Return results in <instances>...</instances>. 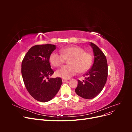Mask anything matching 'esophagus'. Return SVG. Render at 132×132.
<instances>
[{"mask_svg": "<svg viewBox=\"0 0 132 132\" xmlns=\"http://www.w3.org/2000/svg\"><path fill=\"white\" fill-rule=\"evenodd\" d=\"M68 81V79H62V81L63 82H66Z\"/></svg>", "mask_w": 132, "mask_h": 132, "instance_id": "1", "label": "esophagus"}]
</instances>
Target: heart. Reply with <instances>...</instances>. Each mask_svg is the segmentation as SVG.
<instances>
[{
    "instance_id": "heart-1",
    "label": "heart",
    "mask_w": 132,
    "mask_h": 132,
    "mask_svg": "<svg viewBox=\"0 0 132 132\" xmlns=\"http://www.w3.org/2000/svg\"><path fill=\"white\" fill-rule=\"evenodd\" d=\"M60 53L52 52L50 55L49 61L53 67H58L69 59V65L63 66L57 70L55 74L63 79H69L78 73H84L88 70L93 63V57L85 52L82 48L77 46H70L60 50Z\"/></svg>"
}]
</instances>
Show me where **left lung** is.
<instances>
[{
	"mask_svg": "<svg viewBox=\"0 0 132 132\" xmlns=\"http://www.w3.org/2000/svg\"><path fill=\"white\" fill-rule=\"evenodd\" d=\"M93 50L94 62L91 68L85 74V79L78 80L75 91L84 98L91 99L101 93L107 81L108 66L105 55L95 45L90 42Z\"/></svg>",
	"mask_w": 132,
	"mask_h": 132,
	"instance_id": "obj_1",
	"label": "left lung"
}]
</instances>
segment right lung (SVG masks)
<instances>
[{"instance_id": "add662e5", "label": "right lung", "mask_w": 132, "mask_h": 132, "mask_svg": "<svg viewBox=\"0 0 132 132\" xmlns=\"http://www.w3.org/2000/svg\"><path fill=\"white\" fill-rule=\"evenodd\" d=\"M55 48L56 46L50 44L35 45L22 62L21 74L26 88L32 97L42 102L52 99L62 84L61 78H49L54 73L49 57Z\"/></svg>"}]
</instances>
